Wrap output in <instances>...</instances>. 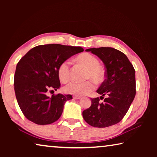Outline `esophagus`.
I'll use <instances>...</instances> for the list:
<instances>
[{"label": "esophagus", "instance_id": "obj_1", "mask_svg": "<svg viewBox=\"0 0 157 157\" xmlns=\"http://www.w3.org/2000/svg\"><path fill=\"white\" fill-rule=\"evenodd\" d=\"M73 99H75V100H79V99H81V97H79V96H73Z\"/></svg>", "mask_w": 157, "mask_h": 157}]
</instances>
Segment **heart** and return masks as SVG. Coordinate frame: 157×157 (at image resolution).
I'll return each instance as SVG.
<instances>
[{
  "mask_svg": "<svg viewBox=\"0 0 157 157\" xmlns=\"http://www.w3.org/2000/svg\"><path fill=\"white\" fill-rule=\"evenodd\" d=\"M77 61L88 68L86 78L91 79L96 83H100L104 79V72L100 66V62L96 57L89 53H83L76 58ZM57 73L59 79L63 82H67L70 78V68L69 62L64 61L59 64L57 69ZM95 88L92 81L84 82H71L64 86V91L66 94L82 96L89 94Z\"/></svg>",
  "mask_w": 157,
  "mask_h": 157,
  "instance_id": "b5f03b06",
  "label": "heart"
}]
</instances>
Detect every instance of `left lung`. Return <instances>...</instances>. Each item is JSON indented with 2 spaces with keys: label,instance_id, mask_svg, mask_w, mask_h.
<instances>
[{
  "label": "left lung",
  "instance_id": "left-lung-1",
  "mask_svg": "<svg viewBox=\"0 0 157 157\" xmlns=\"http://www.w3.org/2000/svg\"><path fill=\"white\" fill-rule=\"evenodd\" d=\"M98 56L106 68V79L91 98V105L82 112L84 121L95 127H107L119 123L125 116L136 95L135 70L128 58L120 50L110 47L86 50ZM103 103L99 102L104 96Z\"/></svg>",
  "mask_w": 157,
  "mask_h": 157
}]
</instances>
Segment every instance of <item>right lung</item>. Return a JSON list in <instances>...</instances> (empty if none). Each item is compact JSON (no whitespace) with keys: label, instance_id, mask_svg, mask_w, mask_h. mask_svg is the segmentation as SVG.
Instances as JSON below:
<instances>
[{"label":"right lung","instance_id":"obj_1","mask_svg":"<svg viewBox=\"0 0 157 157\" xmlns=\"http://www.w3.org/2000/svg\"><path fill=\"white\" fill-rule=\"evenodd\" d=\"M84 50L79 46L60 44L41 45L32 48L20 59L16 68L14 85L18 106L29 121L48 124L60 118L71 95L49 97L48 90L60 88L57 73L59 64Z\"/></svg>","mask_w":157,"mask_h":157}]
</instances>
